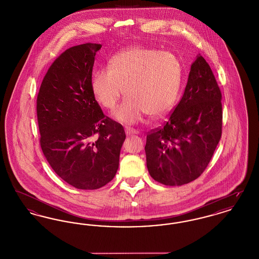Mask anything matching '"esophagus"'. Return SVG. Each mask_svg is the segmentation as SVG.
Listing matches in <instances>:
<instances>
[{"label": "esophagus", "instance_id": "obj_1", "mask_svg": "<svg viewBox=\"0 0 259 259\" xmlns=\"http://www.w3.org/2000/svg\"><path fill=\"white\" fill-rule=\"evenodd\" d=\"M125 133H126V135H133V134H138V131L134 128L126 127L125 128Z\"/></svg>", "mask_w": 259, "mask_h": 259}]
</instances>
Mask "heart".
Segmentation results:
<instances>
[{
    "mask_svg": "<svg viewBox=\"0 0 259 259\" xmlns=\"http://www.w3.org/2000/svg\"><path fill=\"white\" fill-rule=\"evenodd\" d=\"M182 66L171 52L133 47L111 57L108 68L96 70L91 89L99 104L113 111L125 94L128 98L115 111L123 123H136L145 113L158 117L171 111L182 85Z\"/></svg>",
    "mask_w": 259,
    "mask_h": 259,
    "instance_id": "heart-1",
    "label": "heart"
}]
</instances>
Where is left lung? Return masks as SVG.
I'll return each mask as SVG.
<instances>
[{
  "label": "left lung",
  "mask_w": 259,
  "mask_h": 259,
  "mask_svg": "<svg viewBox=\"0 0 259 259\" xmlns=\"http://www.w3.org/2000/svg\"><path fill=\"white\" fill-rule=\"evenodd\" d=\"M222 97L209 64L199 54L168 121L147 135V166L154 181L185 185L206 170L222 137Z\"/></svg>",
  "instance_id": "obj_1"
}]
</instances>
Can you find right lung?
Returning a JSON list of instances; mask_svg holds the SVG:
<instances>
[{
  "label": "right lung",
  "mask_w": 259,
  "mask_h": 259,
  "mask_svg": "<svg viewBox=\"0 0 259 259\" xmlns=\"http://www.w3.org/2000/svg\"><path fill=\"white\" fill-rule=\"evenodd\" d=\"M100 44L65 50L45 75L37 97L39 144L51 168L77 189H98L114 178L126 138L105 115L91 89Z\"/></svg>",
  "instance_id": "add662e5"
}]
</instances>
